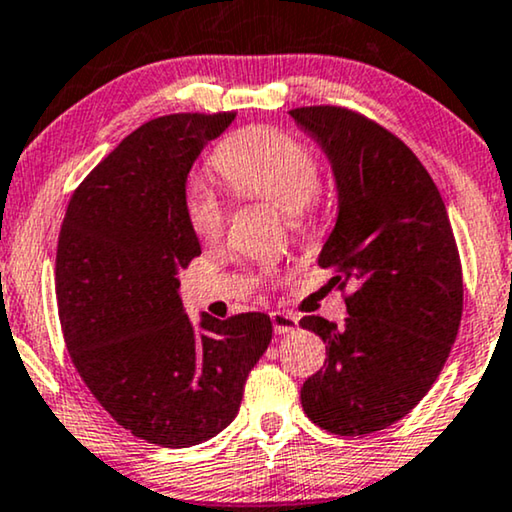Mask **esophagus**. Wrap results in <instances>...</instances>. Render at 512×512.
<instances>
[{
    "label": "esophagus",
    "mask_w": 512,
    "mask_h": 512,
    "mask_svg": "<svg viewBox=\"0 0 512 512\" xmlns=\"http://www.w3.org/2000/svg\"><path fill=\"white\" fill-rule=\"evenodd\" d=\"M271 323H274L276 335H288V332H295L299 327V318L288 311H274L271 313Z\"/></svg>",
    "instance_id": "obj_1"
}]
</instances>
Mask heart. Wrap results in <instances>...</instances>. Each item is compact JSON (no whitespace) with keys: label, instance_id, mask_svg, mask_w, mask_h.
Wrapping results in <instances>:
<instances>
[{"label":"heart","instance_id":"b5f03b06","mask_svg":"<svg viewBox=\"0 0 512 512\" xmlns=\"http://www.w3.org/2000/svg\"><path fill=\"white\" fill-rule=\"evenodd\" d=\"M213 161L238 194L271 203L290 215L292 224H302L309 215L320 185L318 163L311 149L292 135L276 128H248L224 142ZM187 213L203 241L222 236L227 210L213 189H189Z\"/></svg>","mask_w":512,"mask_h":512}]
</instances>
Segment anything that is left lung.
<instances>
[{
    "label": "left lung",
    "mask_w": 512,
    "mask_h": 512,
    "mask_svg": "<svg viewBox=\"0 0 512 512\" xmlns=\"http://www.w3.org/2000/svg\"><path fill=\"white\" fill-rule=\"evenodd\" d=\"M332 168L337 220L318 255L353 285L342 327L299 325L325 342L327 365L304 381L302 407L335 435L403 419L428 393L459 332L461 262L445 203L421 161L386 128L342 107L292 109Z\"/></svg>",
    "instance_id": "obj_1"
}]
</instances>
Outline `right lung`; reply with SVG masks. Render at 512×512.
Returning a JSON list of instances; mask_svg holds the SVG:
<instances>
[{"instance_id":"right-lung-1","label":"right lung","mask_w":512,"mask_h":512,"mask_svg":"<svg viewBox=\"0 0 512 512\" xmlns=\"http://www.w3.org/2000/svg\"><path fill=\"white\" fill-rule=\"evenodd\" d=\"M236 114L147 121L81 182L56 255L60 325L95 400L138 438L192 447L236 419L271 342L267 313H185L180 271L201 255L187 177Z\"/></svg>"}]
</instances>
